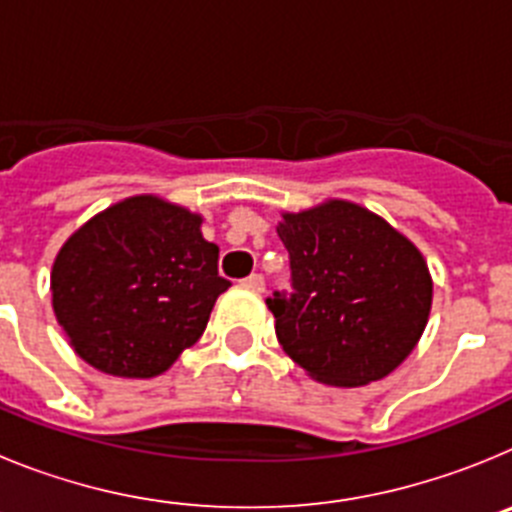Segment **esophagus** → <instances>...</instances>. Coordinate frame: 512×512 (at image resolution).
I'll use <instances>...</instances> for the list:
<instances>
[{
    "mask_svg": "<svg viewBox=\"0 0 512 512\" xmlns=\"http://www.w3.org/2000/svg\"><path fill=\"white\" fill-rule=\"evenodd\" d=\"M243 284H246L248 289H253V292H264V287H266V282L261 274H251V277L243 279Z\"/></svg>",
    "mask_w": 512,
    "mask_h": 512,
    "instance_id": "1",
    "label": "esophagus"
}]
</instances>
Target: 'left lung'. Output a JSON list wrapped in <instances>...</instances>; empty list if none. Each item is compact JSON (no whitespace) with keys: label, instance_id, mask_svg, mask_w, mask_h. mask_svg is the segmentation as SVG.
Masks as SVG:
<instances>
[{"label":"left lung","instance_id":"obj_1","mask_svg":"<svg viewBox=\"0 0 512 512\" xmlns=\"http://www.w3.org/2000/svg\"><path fill=\"white\" fill-rule=\"evenodd\" d=\"M282 217L277 233L292 289L266 300L282 348L325 384L387 377L413 351L431 312L433 284L420 251L351 202Z\"/></svg>","mask_w":512,"mask_h":512}]
</instances>
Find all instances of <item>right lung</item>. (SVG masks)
<instances>
[{
	"mask_svg": "<svg viewBox=\"0 0 512 512\" xmlns=\"http://www.w3.org/2000/svg\"><path fill=\"white\" fill-rule=\"evenodd\" d=\"M202 217L130 197L71 235L51 274L53 310L81 359L115 377H156L200 341L228 279Z\"/></svg>",
	"mask_w": 512,
	"mask_h": 512,
	"instance_id": "1",
	"label": "right lung"
}]
</instances>
